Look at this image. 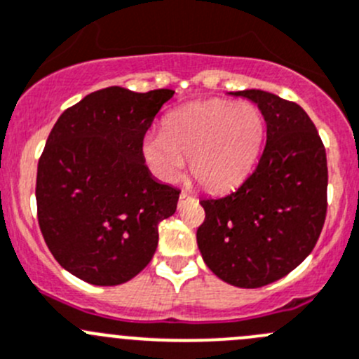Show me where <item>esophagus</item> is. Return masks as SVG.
I'll use <instances>...</instances> for the list:
<instances>
[{"label": "esophagus", "instance_id": "esophagus-1", "mask_svg": "<svg viewBox=\"0 0 359 359\" xmlns=\"http://www.w3.org/2000/svg\"><path fill=\"white\" fill-rule=\"evenodd\" d=\"M187 201H194V196H191L189 193H186V191H182L179 196V207H182L184 203H187Z\"/></svg>", "mask_w": 359, "mask_h": 359}]
</instances>
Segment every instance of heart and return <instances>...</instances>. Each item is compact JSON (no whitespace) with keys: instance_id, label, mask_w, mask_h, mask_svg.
<instances>
[{"instance_id":"1","label":"heart","mask_w":359,"mask_h":359,"mask_svg":"<svg viewBox=\"0 0 359 359\" xmlns=\"http://www.w3.org/2000/svg\"><path fill=\"white\" fill-rule=\"evenodd\" d=\"M264 121L250 103L210 100L170 114L165 131H149L142 154L156 177L173 180L189 158L191 175L208 191L231 189L256 163Z\"/></svg>"}]
</instances>
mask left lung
I'll list each match as a JSON object with an SVG mask.
<instances>
[{"mask_svg":"<svg viewBox=\"0 0 359 359\" xmlns=\"http://www.w3.org/2000/svg\"><path fill=\"white\" fill-rule=\"evenodd\" d=\"M256 103L266 145L256 170L222 198H205L196 231L205 264L224 283L261 287L283 279L314 249L326 219V151L300 105L259 89L229 93Z\"/></svg>","mask_w":359,"mask_h":359,"instance_id":"1","label":"left lung"}]
</instances>
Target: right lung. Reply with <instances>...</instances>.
<instances>
[{
  "instance_id": "1",
  "label": "right lung",
  "mask_w": 359,
  "mask_h": 359,
  "mask_svg": "<svg viewBox=\"0 0 359 359\" xmlns=\"http://www.w3.org/2000/svg\"><path fill=\"white\" fill-rule=\"evenodd\" d=\"M173 93L107 87L66 109L52 128L38 161V224L72 276L117 286L154 256L158 224L175 214L180 191L152 177L142 142Z\"/></svg>"
}]
</instances>
